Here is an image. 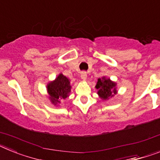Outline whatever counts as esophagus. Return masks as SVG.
Segmentation results:
<instances>
[{"label": "esophagus", "instance_id": "obj_1", "mask_svg": "<svg viewBox=\"0 0 160 160\" xmlns=\"http://www.w3.org/2000/svg\"><path fill=\"white\" fill-rule=\"evenodd\" d=\"M80 78L82 79L83 80H86L87 79V72H82L80 73Z\"/></svg>", "mask_w": 160, "mask_h": 160}]
</instances>
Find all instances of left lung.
<instances>
[{
    "label": "left lung",
    "instance_id": "1",
    "mask_svg": "<svg viewBox=\"0 0 160 160\" xmlns=\"http://www.w3.org/2000/svg\"><path fill=\"white\" fill-rule=\"evenodd\" d=\"M95 88L98 89V94L102 99H109L117 93L116 83L113 82L109 78H99Z\"/></svg>",
    "mask_w": 160,
    "mask_h": 160
}]
</instances>
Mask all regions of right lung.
I'll use <instances>...</instances> for the list:
<instances>
[{"instance_id": "right-lung-1", "label": "right lung", "mask_w": 160, "mask_h": 160, "mask_svg": "<svg viewBox=\"0 0 160 160\" xmlns=\"http://www.w3.org/2000/svg\"><path fill=\"white\" fill-rule=\"evenodd\" d=\"M72 86L68 78L59 74L53 81L47 84V91L49 95L51 102L56 105L60 103V100L67 98L71 92Z\"/></svg>"}]
</instances>
